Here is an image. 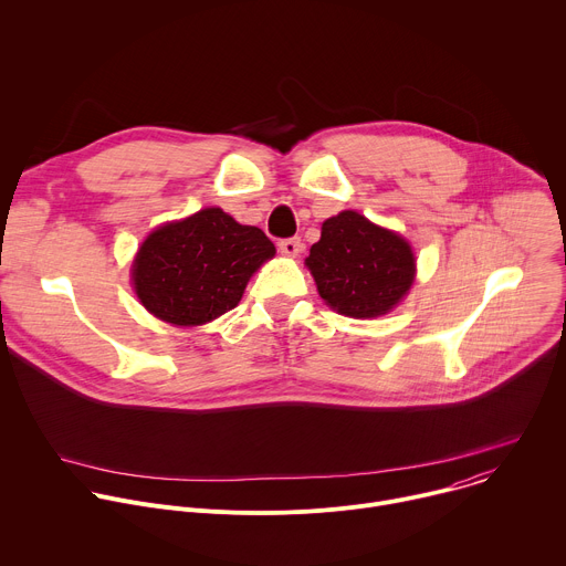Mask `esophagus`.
<instances>
[{
	"label": "esophagus",
	"mask_w": 566,
	"mask_h": 566,
	"mask_svg": "<svg viewBox=\"0 0 566 566\" xmlns=\"http://www.w3.org/2000/svg\"><path fill=\"white\" fill-rule=\"evenodd\" d=\"M302 251H304V244H302L300 237H289V239L280 241V253L286 255V258H295Z\"/></svg>",
	"instance_id": "1"
}]
</instances>
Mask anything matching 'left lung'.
Here are the masks:
<instances>
[{"label":"left lung","instance_id":"obj_1","mask_svg":"<svg viewBox=\"0 0 566 566\" xmlns=\"http://www.w3.org/2000/svg\"><path fill=\"white\" fill-rule=\"evenodd\" d=\"M304 264L322 300L343 315L363 319L389 313L417 275L408 241L356 210H343L322 223L319 241Z\"/></svg>","mask_w":566,"mask_h":566}]
</instances>
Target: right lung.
Returning <instances> with one entry per match:
<instances>
[{
  "label": "right lung",
  "instance_id": "add662e5",
  "mask_svg": "<svg viewBox=\"0 0 566 566\" xmlns=\"http://www.w3.org/2000/svg\"><path fill=\"white\" fill-rule=\"evenodd\" d=\"M275 255L255 226L203 208L147 234L132 264L140 304L175 327H199L234 308L251 275Z\"/></svg>",
  "mask_w": 566,
  "mask_h": 566
}]
</instances>
